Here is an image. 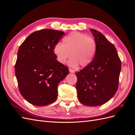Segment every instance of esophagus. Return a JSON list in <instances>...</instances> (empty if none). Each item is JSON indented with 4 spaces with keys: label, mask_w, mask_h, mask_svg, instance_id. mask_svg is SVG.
Returning a JSON list of instances; mask_svg holds the SVG:
<instances>
[{
    "label": "esophagus",
    "mask_w": 135,
    "mask_h": 135,
    "mask_svg": "<svg viewBox=\"0 0 135 135\" xmlns=\"http://www.w3.org/2000/svg\"><path fill=\"white\" fill-rule=\"evenodd\" d=\"M69 71H70V73H75V71L74 70H73V69H69Z\"/></svg>",
    "instance_id": "obj_1"
}]
</instances>
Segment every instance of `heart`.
<instances>
[{"label":"heart","instance_id":"1","mask_svg":"<svg viewBox=\"0 0 135 135\" xmlns=\"http://www.w3.org/2000/svg\"><path fill=\"white\" fill-rule=\"evenodd\" d=\"M54 53L60 64H65L70 55L68 64L71 67L79 64L87 66L93 60L96 53L95 40L86 34L72 32L64 38L63 43H57L54 47Z\"/></svg>","mask_w":135,"mask_h":135}]
</instances>
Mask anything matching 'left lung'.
Returning <instances> with one entry per match:
<instances>
[{
  "instance_id": "8db88e82",
  "label": "left lung",
  "mask_w": 135,
  "mask_h": 135,
  "mask_svg": "<svg viewBox=\"0 0 135 135\" xmlns=\"http://www.w3.org/2000/svg\"><path fill=\"white\" fill-rule=\"evenodd\" d=\"M95 38L96 53L92 62L76 72V89L80 103L96 107L107 103L119 84L121 61L115 46L101 32L90 29Z\"/></svg>"
}]
</instances>
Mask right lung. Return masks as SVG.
<instances>
[{"instance_id":"obj_1","label":"right lung","mask_w":135,"mask_h":135,"mask_svg":"<svg viewBox=\"0 0 135 135\" xmlns=\"http://www.w3.org/2000/svg\"><path fill=\"white\" fill-rule=\"evenodd\" d=\"M65 32L42 29L28 35L20 46L15 74L21 95L38 107L57 100L59 83L69 74V69L56 60L55 45Z\"/></svg>"}]
</instances>
